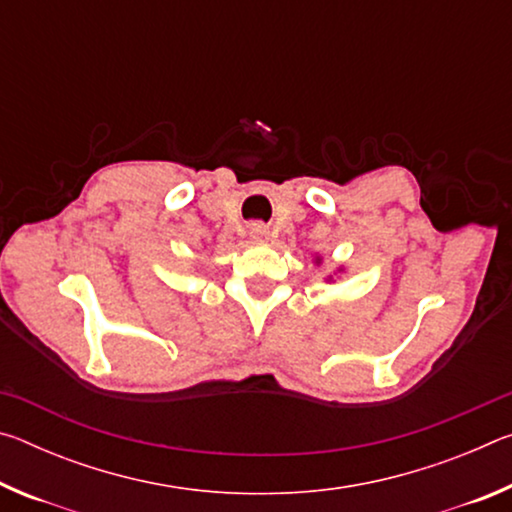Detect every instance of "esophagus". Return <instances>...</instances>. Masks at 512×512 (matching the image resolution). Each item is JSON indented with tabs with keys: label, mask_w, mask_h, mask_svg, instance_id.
<instances>
[{
	"label": "esophagus",
	"mask_w": 512,
	"mask_h": 512,
	"mask_svg": "<svg viewBox=\"0 0 512 512\" xmlns=\"http://www.w3.org/2000/svg\"><path fill=\"white\" fill-rule=\"evenodd\" d=\"M250 237L255 241H266L268 239V228L266 225H253V230H250Z\"/></svg>",
	"instance_id": "obj_1"
}]
</instances>
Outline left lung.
<instances>
[{
    "label": "left lung",
    "mask_w": 512,
    "mask_h": 512,
    "mask_svg": "<svg viewBox=\"0 0 512 512\" xmlns=\"http://www.w3.org/2000/svg\"><path fill=\"white\" fill-rule=\"evenodd\" d=\"M314 262H316V266H320V264H323V257H320V255H316V259H314ZM343 271H345V268H343V266H339V268H336V271H334V275H327V277H325V280H327V282H334V277H336V275H339V273H343Z\"/></svg>",
    "instance_id": "1"
}]
</instances>
